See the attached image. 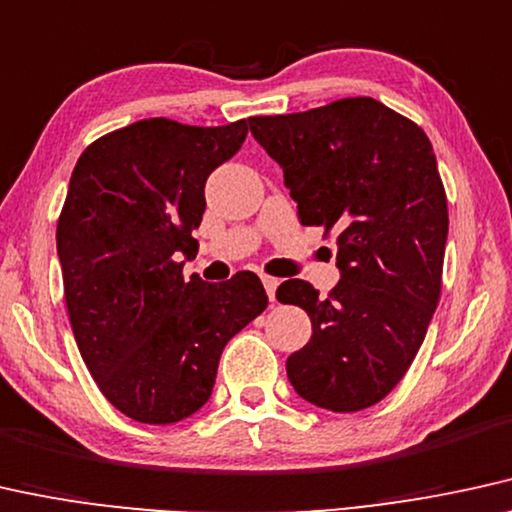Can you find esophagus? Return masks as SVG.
<instances>
[{"label":"esophagus","instance_id":"esophagus-1","mask_svg":"<svg viewBox=\"0 0 512 512\" xmlns=\"http://www.w3.org/2000/svg\"><path fill=\"white\" fill-rule=\"evenodd\" d=\"M262 283H264V290H267L269 300L274 302L276 300V288H278V278L274 276H262Z\"/></svg>","mask_w":512,"mask_h":512}]
</instances>
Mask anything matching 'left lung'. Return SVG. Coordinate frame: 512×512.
I'll return each mask as SVG.
<instances>
[{"label": "left lung", "mask_w": 512, "mask_h": 512, "mask_svg": "<svg viewBox=\"0 0 512 512\" xmlns=\"http://www.w3.org/2000/svg\"><path fill=\"white\" fill-rule=\"evenodd\" d=\"M248 125L281 165L300 222L338 231L328 297L300 278L276 290L312 319L286 361L290 385L319 409H368L409 371L442 290L449 210L430 139L371 96Z\"/></svg>", "instance_id": "8db88e82"}]
</instances>
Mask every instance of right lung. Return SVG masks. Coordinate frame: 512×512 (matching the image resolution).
Here are the masks:
<instances>
[{"label":"right lung","instance_id":"add662e5","mask_svg":"<svg viewBox=\"0 0 512 512\" xmlns=\"http://www.w3.org/2000/svg\"><path fill=\"white\" fill-rule=\"evenodd\" d=\"M245 137V120H139L84 148L70 177L56 226L70 326L103 397L139 423L193 416L226 342L267 309L252 271L181 276L198 252L205 181Z\"/></svg>","mask_w":512,"mask_h":512}]
</instances>
